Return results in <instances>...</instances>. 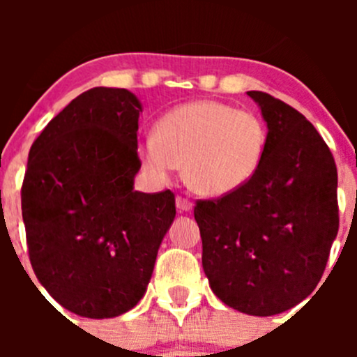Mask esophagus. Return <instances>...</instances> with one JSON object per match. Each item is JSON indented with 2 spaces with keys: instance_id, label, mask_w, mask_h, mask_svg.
Wrapping results in <instances>:
<instances>
[{
  "instance_id": "obj_1",
  "label": "esophagus",
  "mask_w": 357,
  "mask_h": 357,
  "mask_svg": "<svg viewBox=\"0 0 357 357\" xmlns=\"http://www.w3.org/2000/svg\"><path fill=\"white\" fill-rule=\"evenodd\" d=\"M176 207H178L179 212H190L193 208V204L186 197L178 195L176 197Z\"/></svg>"
}]
</instances>
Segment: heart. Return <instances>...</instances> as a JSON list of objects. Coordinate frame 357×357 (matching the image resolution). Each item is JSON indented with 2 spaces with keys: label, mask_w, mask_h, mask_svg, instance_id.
<instances>
[{
  "label": "heart",
  "mask_w": 357,
  "mask_h": 357,
  "mask_svg": "<svg viewBox=\"0 0 357 357\" xmlns=\"http://www.w3.org/2000/svg\"><path fill=\"white\" fill-rule=\"evenodd\" d=\"M268 131L259 115L215 100L185 103L157 122L155 138L142 145L146 171L165 181L183 165V176L199 195L236 192L255 174Z\"/></svg>",
  "instance_id": "1"
}]
</instances>
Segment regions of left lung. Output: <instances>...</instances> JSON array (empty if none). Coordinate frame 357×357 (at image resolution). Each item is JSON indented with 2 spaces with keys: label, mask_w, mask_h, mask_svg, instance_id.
Wrapping results in <instances>:
<instances>
[{
  "label": "left lung",
  "mask_w": 357,
  "mask_h": 357,
  "mask_svg": "<svg viewBox=\"0 0 357 357\" xmlns=\"http://www.w3.org/2000/svg\"><path fill=\"white\" fill-rule=\"evenodd\" d=\"M268 124L255 174L228 195L197 200L202 266L229 307L273 316L312 294L338 231L337 165L314 126L282 100L248 91Z\"/></svg>",
  "instance_id": "obj_1"
}]
</instances>
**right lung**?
<instances>
[{"instance_id":"1","label":"right lung","mask_w":357,"mask_h":357,"mask_svg":"<svg viewBox=\"0 0 357 357\" xmlns=\"http://www.w3.org/2000/svg\"><path fill=\"white\" fill-rule=\"evenodd\" d=\"M139 112L128 89H88L29 152L20 195L32 269L60 305L84 318L138 304L174 221L171 190H132Z\"/></svg>"}]
</instances>
